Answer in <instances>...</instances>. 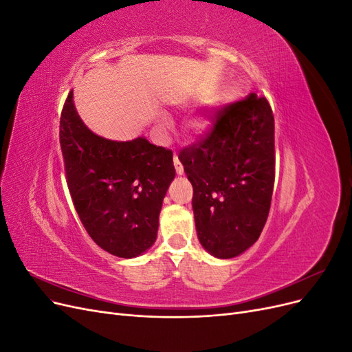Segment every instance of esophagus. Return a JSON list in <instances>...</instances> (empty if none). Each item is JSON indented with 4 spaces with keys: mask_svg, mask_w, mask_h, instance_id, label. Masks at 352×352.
<instances>
[{
    "mask_svg": "<svg viewBox=\"0 0 352 352\" xmlns=\"http://www.w3.org/2000/svg\"><path fill=\"white\" fill-rule=\"evenodd\" d=\"M173 163H175V168H176L177 175H184V166H182V163L179 162L177 154H175V155H173Z\"/></svg>",
    "mask_w": 352,
    "mask_h": 352,
    "instance_id": "esophagus-1",
    "label": "esophagus"
}]
</instances>
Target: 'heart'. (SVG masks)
I'll list each match as a JSON object with an SVG mask.
<instances>
[{
  "label": "heart",
  "instance_id": "heart-1",
  "mask_svg": "<svg viewBox=\"0 0 352 352\" xmlns=\"http://www.w3.org/2000/svg\"><path fill=\"white\" fill-rule=\"evenodd\" d=\"M208 124L210 123H208V119L206 116H197V117H192V119L188 122V129L190 132H202L207 129Z\"/></svg>",
  "mask_w": 352,
  "mask_h": 352
}]
</instances>
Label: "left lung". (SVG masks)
Instances as JSON below:
<instances>
[{
    "label": "left lung",
    "mask_w": 352,
    "mask_h": 352,
    "mask_svg": "<svg viewBox=\"0 0 352 352\" xmlns=\"http://www.w3.org/2000/svg\"><path fill=\"white\" fill-rule=\"evenodd\" d=\"M192 184L198 239L232 258L260 238L274 185V117L265 97L250 94L217 109L211 127L179 153Z\"/></svg>",
    "instance_id": "8db88e82"
}]
</instances>
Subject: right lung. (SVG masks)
Here are the masks:
<instances>
[{"mask_svg": "<svg viewBox=\"0 0 352 352\" xmlns=\"http://www.w3.org/2000/svg\"><path fill=\"white\" fill-rule=\"evenodd\" d=\"M60 146L73 206L92 241L120 258L145 252L176 175L172 150L145 138L116 142L92 133L74 109L73 91L61 110Z\"/></svg>", "mask_w": 352, "mask_h": 352, "instance_id": "add662e5", "label": "right lung"}]
</instances>
